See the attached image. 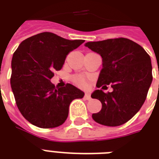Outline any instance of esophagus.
<instances>
[{
	"mask_svg": "<svg viewBox=\"0 0 159 159\" xmlns=\"http://www.w3.org/2000/svg\"><path fill=\"white\" fill-rule=\"evenodd\" d=\"M85 98L87 100H91V98H92V97H91V94L88 93V92H86V93H85Z\"/></svg>",
	"mask_w": 159,
	"mask_h": 159,
	"instance_id": "1",
	"label": "esophagus"
}]
</instances>
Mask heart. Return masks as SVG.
Here are the masks:
<instances>
[{
    "label": "heart",
    "mask_w": 159,
    "mask_h": 159,
    "mask_svg": "<svg viewBox=\"0 0 159 159\" xmlns=\"http://www.w3.org/2000/svg\"><path fill=\"white\" fill-rule=\"evenodd\" d=\"M72 80H73V82H74L76 84L79 85V86H82V87L87 86L86 79H85L83 77H82V76H74V77H72Z\"/></svg>",
    "instance_id": "obj_1"
}]
</instances>
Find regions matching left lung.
Returning <instances> with one entry per match:
<instances>
[{
	"label": "left lung",
	"mask_w": 159,
	"mask_h": 159,
	"mask_svg": "<svg viewBox=\"0 0 159 159\" xmlns=\"http://www.w3.org/2000/svg\"><path fill=\"white\" fill-rule=\"evenodd\" d=\"M85 46L102 57V69L91 97L102 102V110L92 114L96 122L119 126L129 121L143 106L153 81L149 55L139 44L125 38L87 42ZM111 84L113 92L103 89Z\"/></svg>",
	"instance_id": "8db88e82"
}]
</instances>
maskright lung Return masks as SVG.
I'll return each mask as SVG.
<instances>
[{"instance_id": "add662e5", "label": "right lung", "mask_w": 159, "mask_h": 159, "mask_svg": "<svg viewBox=\"0 0 159 159\" xmlns=\"http://www.w3.org/2000/svg\"><path fill=\"white\" fill-rule=\"evenodd\" d=\"M85 40H69L43 32L22 41L11 60V86L21 115L34 125L55 128L64 123L70 103L84 92L67 83L56 88L50 82L67 55Z\"/></svg>"}]
</instances>
